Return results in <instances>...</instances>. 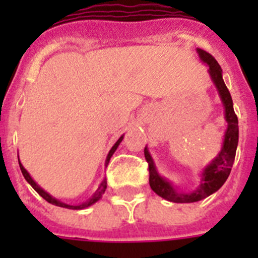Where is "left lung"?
<instances>
[{"mask_svg":"<svg viewBox=\"0 0 258 258\" xmlns=\"http://www.w3.org/2000/svg\"><path fill=\"white\" fill-rule=\"evenodd\" d=\"M197 53L200 56L201 61L205 62L209 67V75L212 78L213 84L216 86L218 95L221 97L222 105L225 109V120H226V131L224 135L222 147L214 159L201 172L200 186L194 188L192 191H178L174 184L169 179H166L158 172L153 157L150 155L147 146L145 147L146 161L149 162L150 171V186L154 192L158 196L165 198L166 201L175 202V204H191L205 200L206 197L212 196L213 192L220 190L221 186L226 182L230 170H232L233 162L236 158V150L238 145V119L234 113L233 108V100L230 96L229 89L225 86L224 79H222V70L217 60L212 54L205 52L204 49L197 48Z\"/></svg>","mask_w":258,"mask_h":258,"instance_id":"obj_1","label":"left lung"}]
</instances>
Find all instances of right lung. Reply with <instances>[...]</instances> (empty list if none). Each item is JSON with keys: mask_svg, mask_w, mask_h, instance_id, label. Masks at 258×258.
Returning <instances> with one entry per match:
<instances>
[{"mask_svg": "<svg viewBox=\"0 0 258 258\" xmlns=\"http://www.w3.org/2000/svg\"><path fill=\"white\" fill-rule=\"evenodd\" d=\"M123 137H124V135H121V137L119 138V139H117V141H116V143H115V145L112 146V149L109 150L108 155H107V159H105V166L108 165L109 159H111V157H112V155H113V153L116 151L117 146L120 145V142L123 141ZM18 163H20V169H21L22 175H24V178H25V179H26V182H28V183H29L30 186H32V187H33L34 190H36V191H37L38 194H40V196H41L42 198H44V200L46 201V202H49V204L54 205V206H60V208H66V209H72V210H82V209H87V208H89L91 205L96 204L97 201L100 200L101 197H103V194H104V191H105V188H107V180L103 179V180H101V183L99 184V187L96 188V191L93 192L92 196L89 197V198L86 201V202H82V204H79V205L64 204V202H61V201L56 200L54 197L50 196L49 192H46L45 190H44V188L40 187V186H38V184L36 183V182H34L33 178L30 176L29 172H28L25 169H24V166L21 165V162H20V159H18Z\"/></svg>", "mask_w": 258, "mask_h": 258, "instance_id": "1", "label": "right lung"}]
</instances>
